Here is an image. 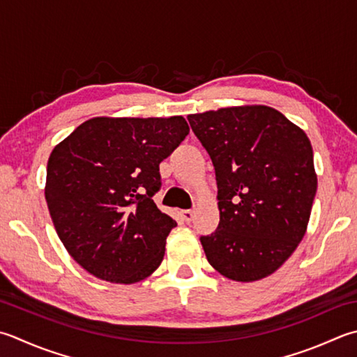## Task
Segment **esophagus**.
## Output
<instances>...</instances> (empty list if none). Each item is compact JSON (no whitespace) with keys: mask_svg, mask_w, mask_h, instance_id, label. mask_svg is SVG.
<instances>
[{"mask_svg":"<svg viewBox=\"0 0 357 357\" xmlns=\"http://www.w3.org/2000/svg\"><path fill=\"white\" fill-rule=\"evenodd\" d=\"M181 216L185 222H190L193 220V211H183L181 212Z\"/></svg>","mask_w":357,"mask_h":357,"instance_id":"esophagus-1","label":"esophagus"}]
</instances>
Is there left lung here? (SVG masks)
<instances>
[{"label": "left lung", "instance_id": "left-lung-1", "mask_svg": "<svg viewBox=\"0 0 357 357\" xmlns=\"http://www.w3.org/2000/svg\"><path fill=\"white\" fill-rule=\"evenodd\" d=\"M187 119L212 159L218 187L220 225L199 238L208 263L235 282L271 275L310 221L317 176L308 136L264 105Z\"/></svg>", "mask_w": 357, "mask_h": 357}]
</instances>
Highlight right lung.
<instances>
[{"label":"right lung","instance_id":"1","mask_svg":"<svg viewBox=\"0 0 357 357\" xmlns=\"http://www.w3.org/2000/svg\"><path fill=\"white\" fill-rule=\"evenodd\" d=\"M187 135L183 116L94 117L52 150L49 213L63 246L89 274L131 284L159 268L176 226L153 201L159 164Z\"/></svg>","mask_w":357,"mask_h":357}]
</instances>
